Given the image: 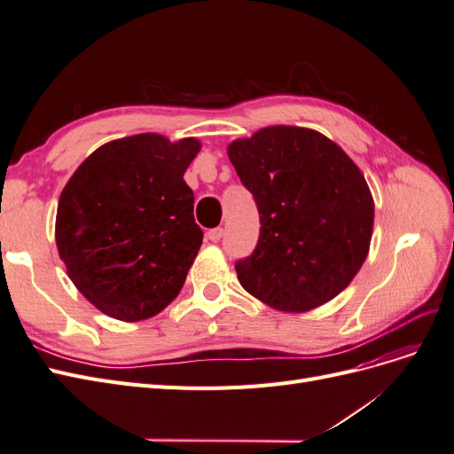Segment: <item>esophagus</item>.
I'll return each mask as SVG.
<instances>
[{"label":"esophagus","mask_w":454,"mask_h":454,"mask_svg":"<svg viewBox=\"0 0 454 454\" xmlns=\"http://www.w3.org/2000/svg\"><path fill=\"white\" fill-rule=\"evenodd\" d=\"M223 237V229L222 227H215V229H210L208 232H206V239H208L210 242H219Z\"/></svg>","instance_id":"1"}]
</instances>
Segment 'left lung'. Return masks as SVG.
<instances>
[{"label": "left lung", "mask_w": 454, "mask_h": 454, "mask_svg": "<svg viewBox=\"0 0 454 454\" xmlns=\"http://www.w3.org/2000/svg\"><path fill=\"white\" fill-rule=\"evenodd\" d=\"M259 210V240L237 261L242 287L282 312L339 295L364 265L375 204L354 160L324 134L267 127L227 147Z\"/></svg>", "instance_id": "obj_1"}]
</instances>
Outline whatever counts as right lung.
<instances>
[{"label":"right lung","instance_id":"obj_1","mask_svg":"<svg viewBox=\"0 0 454 454\" xmlns=\"http://www.w3.org/2000/svg\"><path fill=\"white\" fill-rule=\"evenodd\" d=\"M199 151L197 138L136 134L96 149L66 184L54 227L60 259L112 318H151L180 294L202 244L184 180Z\"/></svg>","mask_w":454,"mask_h":454}]
</instances>
